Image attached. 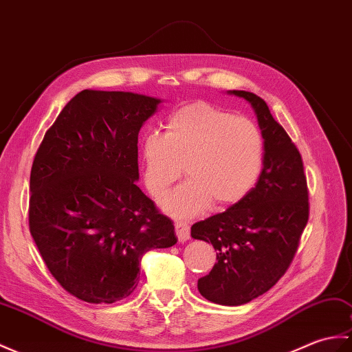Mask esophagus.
Here are the masks:
<instances>
[{
	"mask_svg": "<svg viewBox=\"0 0 352 352\" xmlns=\"http://www.w3.org/2000/svg\"><path fill=\"white\" fill-rule=\"evenodd\" d=\"M175 234L178 236V241H182V243L187 241V240H189V236H190L189 225L183 223V222H177L175 223Z\"/></svg>",
	"mask_w": 352,
	"mask_h": 352,
	"instance_id": "34e87169",
	"label": "esophagus"
}]
</instances>
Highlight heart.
Listing matches in <instances>:
<instances>
[{"mask_svg": "<svg viewBox=\"0 0 352 352\" xmlns=\"http://www.w3.org/2000/svg\"><path fill=\"white\" fill-rule=\"evenodd\" d=\"M263 157L255 122L204 102L170 113L165 133L146 135L139 145L144 184L153 198H163L184 166L189 182L162 201L177 219L198 216L210 204L225 208L240 202L256 184Z\"/></svg>", "mask_w": 352, "mask_h": 352, "instance_id": "b5f03b06", "label": "heart"}]
</instances>
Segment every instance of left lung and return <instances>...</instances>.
<instances>
[{
    "label": "left lung",
    "mask_w": 352,
    "mask_h": 352,
    "mask_svg": "<svg viewBox=\"0 0 352 352\" xmlns=\"http://www.w3.org/2000/svg\"><path fill=\"white\" fill-rule=\"evenodd\" d=\"M248 100L264 138L258 183L223 213L192 226L195 240L213 244L217 263L198 280L204 298L240 306L273 288L296 255L309 219L303 160L267 103L249 91H228Z\"/></svg>",
    "instance_id": "left-lung-1"
}]
</instances>
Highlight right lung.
<instances>
[{"label": "right lung", "mask_w": 352, "mask_h": 352, "mask_svg": "<svg viewBox=\"0 0 352 352\" xmlns=\"http://www.w3.org/2000/svg\"><path fill=\"white\" fill-rule=\"evenodd\" d=\"M160 102L84 89L32 162L30 232L56 282L87 303L129 297L144 253L177 243L173 220L136 186L139 130Z\"/></svg>", "instance_id": "obj_1"}]
</instances>
